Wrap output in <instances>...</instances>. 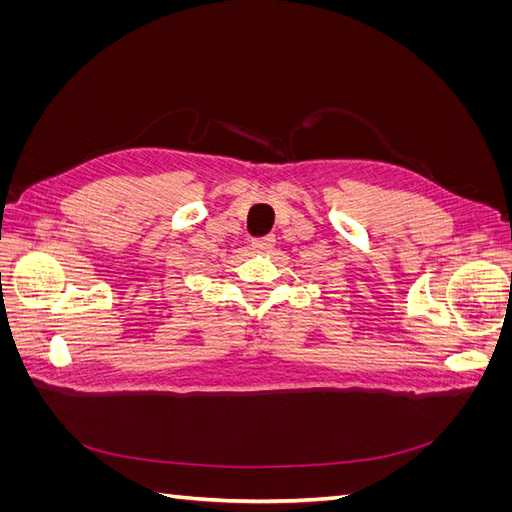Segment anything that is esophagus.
I'll use <instances>...</instances> for the list:
<instances>
[{"label":"esophagus","mask_w":512,"mask_h":512,"mask_svg":"<svg viewBox=\"0 0 512 512\" xmlns=\"http://www.w3.org/2000/svg\"><path fill=\"white\" fill-rule=\"evenodd\" d=\"M275 245V237L273 235H265V237H258L252 241V247L258 252H269L271 247Z\"/></svg>","instance_id":"34e87169"}]
</instances>
